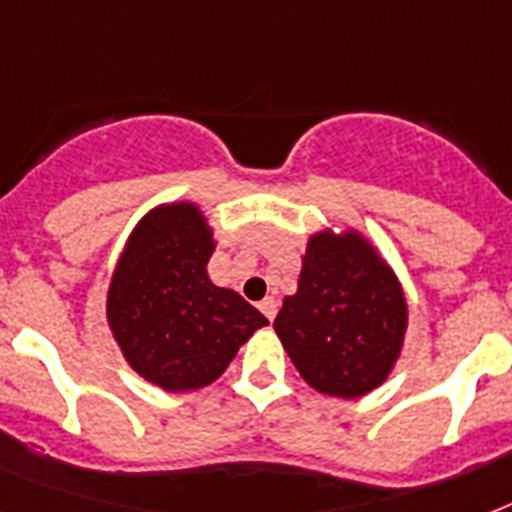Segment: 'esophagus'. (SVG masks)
Segmentation results:
<instances>
[{"mask_svg":"<svg viewBox=\"0 0 512 512\" xmlns=\"http://www.w3.org/2000/svg\"><path fill=\"white\" fill-rule=\"evenodd\" d=\"M260 311H263L265 319L273 321V319H276V311H279V303H276L273 297H265L263 303H260Z\"/></svg>","mask_w":512,"mask_h":512,"instance_id":"esophagus-1","label":"esophagus"}]
</instances>
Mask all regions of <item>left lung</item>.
<instances>
[{"label":"left lung","instance_id":"obj_1","mask_svg":"<svg viewBox=\"0 0 512 512\" xmlns=\"http://www.w3.org/2000/svg\"><path fill=\"white\" fill-rule=\"evenodd\" d=\"M273 329L311 388L358 398L396 364L406 300L369 241L327 231L308 241L297 295L284 300Z\"/></svg>","mask_w":512,"mask_h":512}]
</instances>
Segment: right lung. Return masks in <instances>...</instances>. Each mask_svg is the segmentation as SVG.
<instances>
[{
  "label": "right lung",
  "instance_id": "add662e5",
  "mask_svg": "<svg viewBox=\"0 0 512 512\" xmlns=\"http://www.w3.org/2000/svg\"><path fill=\"white\" fill-rule=\"evenodd\" d=\"M212 249L193 204L159 207L132 231L108 289V324L124 358L170 393L215 382L268 324L244 297L209 281Z\"/></svg>",
  "mask_w": 512,
  "mask_h": 512
}]
</instances>
